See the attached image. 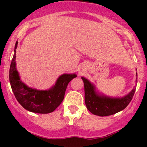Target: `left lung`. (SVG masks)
I'll use <instances>...</instances> for the list:
<instances>
[{"instance_id":"left-lung-1","label":"left lung","mask_w":147,"mask_h":147,"mask_svg":"<svg viewBox=\"0 0 147 147\" xmlns=\"http://www.w3.org/2000/svg\"><path fill=\"white\" fill-rule=\"evenodd\" d=\"M136 76H138L136 73ZM137 79V78H136ZM85 86V102L88 110L98 116H107L119 113L127 107L131 102L136 87L122 97H110L97 91L94 84L82 77ZM136 82H137L136 80Z\"/></svg>"}]
</instances>
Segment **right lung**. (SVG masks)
<instances>
[{"mask_svg": "<svg viewBox=\"0 0 147 147\" xmlns=\"http://www.w3.org/2000/svg\"><path fill=\"white\" fill-rule=\"evenodd\" d=\"M18 43L17 41L9 69V82L15 98L23 108L30 112L42 114L52 113L62 102L68 83L76 77V74H62L55 84L48 90H37L28 87L22 82L17 71L15 59Z\"/></svg>", "mask_w": 147, "mask_h": 147, "instance_id": "obj_1", "label": "right lung"}]
</instances>
